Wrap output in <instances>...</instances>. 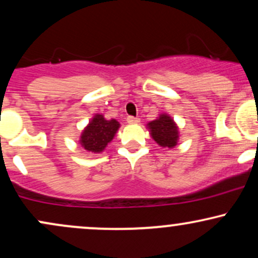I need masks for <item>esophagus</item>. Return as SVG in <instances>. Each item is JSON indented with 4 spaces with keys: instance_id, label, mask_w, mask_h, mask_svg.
Here are the masks:
<instances>
[{
    "instance_id": "obj_1",
    "label": "esophagus",
    "mask_w": 258,
    "mask_h": 258,
    "mask_svg": "<svg viewBox=\"0 0 258 258\" xmlns=\"http://www.w3.org/2000/svg\"><path fill=\"white\" fill-rule=\"evenodd\" d=\"M127 122L137 123V122H139V119H137V117H133V116H127Z\"/></svg>"
}]
</instances>
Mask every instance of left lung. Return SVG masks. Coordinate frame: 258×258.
Here are the masks:
<instances>
[{
	"label": "left lung",
	"mask_w": 258,
	"mask_h": 258,
	"mask_svg": "<svg viewBox=\"0 0 258 258\" xmlns=\"http://www.w3.org/2000/svg\"><path fill=\"white\" fill-rule=\"evenodd\" d=\"M150 135L159 146L164 148H173L178 139V128L168 115H160L159 119L148 123Z\"/></svg>",
	"instance_id": "1"
}]
</instances>
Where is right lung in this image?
<instances>
[{"instance_id":"1","label":"right lung","mask_w":258,"mask_h":258,"mask_svg":"<svg viewBox=\"0 0 258 258\" xmlns=\"http://www.w3.org/2000/svg\"><path fill=\"white\" fill-rule=\"evenodd\" d=\"M119 127L120 123L116 120H105L103 115H96L82 132L80 143L88 152H103L109 142L114 138Z\"/></svg>"}]
</instances>
